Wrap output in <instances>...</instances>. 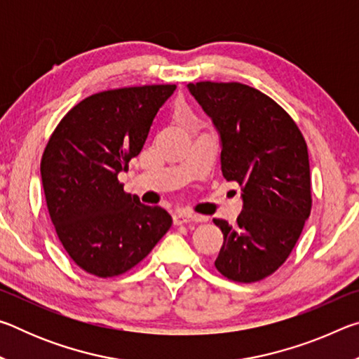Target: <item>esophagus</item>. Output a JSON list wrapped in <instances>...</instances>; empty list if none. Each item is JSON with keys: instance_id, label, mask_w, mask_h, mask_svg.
Instances as JSON below:
<instances>
[{"instance_id": "esophagus-1", "label": "esophagus", "mask_w": 359, "mask_h": 359, "mask_svg": "<svg viewBox=\"0 0 359 359\" xmlns=\"http://www.w3.org/2000/svg\"><path fill=\"white\" fill-rule=\"evenodd\" d=\"M205 222V218L203 215L198 214H191V212H185V210H179L174 214V223L175 224H187V223H201Z\"/></svg>"}]
</instances>
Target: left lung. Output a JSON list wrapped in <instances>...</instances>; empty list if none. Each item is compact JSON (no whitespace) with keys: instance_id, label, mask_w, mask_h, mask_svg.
Returning a JSON list of instances; mask_svg holds the SVG:
<instances>
[{"instance_id":"left-lung-1","label":"left lung","mask_w":359,"mask_h":359,"mask_svg":"<svg viewBox=\"0 0 359 359\" xmlns=\"http://www.w3.org/2000/svg\"><path fill=\"white\" fill-rule=\"evenodd\" d=\"M222 139V172L242 188L236 224L214 218L223 233L215 267L252 283L274 274L311 215L307 144L294 120L259 90L239 82L188 83Z\"/></svg>"}]
</instances>
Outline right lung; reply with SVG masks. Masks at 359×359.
<instances>
[{
  "instance_id": "add662e5",
  "label": "right lung",
  "mask_w": 359,
  "mask_h": 359,
  "mask_svg": "<svg viewBox=\"0 0 359 359\" xmlns=\"http://www.w3.org/2000/svg\"><path fill=\"white\" fill-rule=\"evenodd\" d=\"M175 85H142L95 93L57 125L41 160L48 215L66 253L88 274H125L147 257L171 228L160 205L125 193L128 171L151 121Z\"/></svg>"
}]
</instances>
